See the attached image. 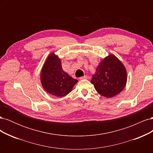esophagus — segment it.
<instances>
[{"label": "esophagus", "mask_w": 153, "mask_h": 153, "mask_svg": "<svg viewBox=\"0 0 153 153\" xmlns=\"http://www.w3.org/2000/svg\"><path fill=\"white\" fill-rule=\"evenodd\" d=\"M87 76H81V77H80V80H83V79H87Z\"/></svg>", "instance_id": "34e87169"}]
</instances>
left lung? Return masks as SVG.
<instances>
[{
  "instance_id": "8db88e82",
  "label": "left lung",
  "mask_w": 153,
  "mask_h": 153,
  "mask_svg": "<svg viewBox=\"0 0 153 153\" xmlns=\"http://www.w3.org/2000/svg\"><path fill=\"white\" fill-rule=\"evenodd\" d=\"M126 81V69L115 55L111 54L103 59L97 67L91 83L100 94L112 98L124 89Z\"/></svg>"
}]
</instances>
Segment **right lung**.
I'll return each mask as SVG.
<instances>
[{
	"mask_svg": "<svg viewBox=\"0 0 153 153\" xmlns=\"http://www.w3.org/2000/svg\"><path fill=\"white\" fill-rule=\"evenodd\" d=\"M41 82L49 94L62 97L71 91L78 80L63 71L61 60L52 53L48 57L41 70Z\"/></svg>",
	"mask_w": 153,
	"mask_h": 153,
	"instance_id": "1",
	"label": "right lung"
}]
</instances>
